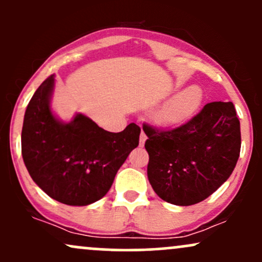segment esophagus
<instances>
[{"instance_id":"34e87169","label":"esophagus","mask_w":262,"mask_h":262,"mask_svg":"<svg viewBox=\"0 0 262 262\" xmlns=\"http://www.w3.org/2000/svg\"><path fill=\"white\" fill-rule=\"evenodd\" d=\"M146 134L144 133V132H141L140 133V138H139V141H140V146H143L144 144H145V140H146Z\"/></svg>"}]
</instances>
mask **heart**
<instances>
[{"label":"heart","instance_id":"b5f03b06","mask_svg":"<svg viewBox=\"0 0 262 262\" xmlns=\"http://www.w3.org/2000/svg\"><path fill=\"white\" fill-rule=\"evenodd\" d=\"M203 100L200 87L192 86L183 90L164 103L155 114V119L161 125H180L196 114Z\"/></svg>","mask_w":262,"mask_h":262}]
</instances>
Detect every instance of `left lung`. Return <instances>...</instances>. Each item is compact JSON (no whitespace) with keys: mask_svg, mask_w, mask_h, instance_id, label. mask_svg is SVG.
Here are the masks:
<instances>
[{"mask_svg":"<svg viewBox=\"0 0 262 262\" xmlns=\"http://www.w3.org/2000/svg\"><path fill=\"white\" fill-rule=\"evenodd\" d=\"M148 135V179L161 200L176 206L202 202L229 179L242 146L231 102H210L173 129L143 124Z\"/></svg>","mask_w":262,"mask_h":262,"instance_id":"8db88e82","label":"left lung"}]
</instances>
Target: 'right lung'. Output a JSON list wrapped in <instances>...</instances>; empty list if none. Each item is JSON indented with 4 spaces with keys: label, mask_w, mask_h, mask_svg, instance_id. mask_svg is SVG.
<instances>
[{
    "label": "right lung",
    "mask_w": 262,
    "mask_h": 262,
    "mask_svg": "<svg viewBox=\"0 0 262 262\" xmlns=\"http://www.w3.org/2000/svg\"><path fill=\"white\" fill-rule=\"evenodd\" d=\"M54 75L38 87L27 106L22 155L29 175L53 200L87 206L110 191L117 171L139 144L140 128L130 123L119 133L76 114L69 123L50 110Z\"/></svg>",
    "instance_id": "obj_1"
}]
</instances>
